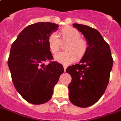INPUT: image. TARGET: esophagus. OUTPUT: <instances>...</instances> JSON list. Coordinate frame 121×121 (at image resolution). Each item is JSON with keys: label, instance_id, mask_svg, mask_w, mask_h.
I'll list each match as a JSON object with an SVG mask.
<instances>
[{"label": "esophagus", "instance_id": "obj_1", "mask_svg": "<svg viewBox=\"0 0 121 121\" xmlns=\"http://www.w3.org/2000/svg\"><path fill=\"white\" fill-rule=\"evenodd\" d=\"M63 68H64V70H65H65H66V69L67 68V65H63Z\"/></svg>", "mask_w": 121, "mask_h": 121}]
</instances>
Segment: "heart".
<instances>
[{"mask_svg": "<svg viewBox=\"0 0 121 121\" xmlns=\"http://www.w3.org/2000/svg\"><path fill=\"white\" fill-rule=\"evenodd\" d=\"M60 39L56 34L52 33L48 37L47 43L49 50L55 54L61 48V43H66L64 49L66 51L57 54L54 60L63 64H69L76 60H82L88 51V42L81 38V34L76 29L70 26L64 27L60 31Z\"/></svg>", "mask_w": 121, "mask_h": 121, "instance_id": "obj_1", "label": "heart"}]
</instances>
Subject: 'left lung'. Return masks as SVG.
<instances>
[{
  "instance_id": "8db88e82",
  "label": "left lung",
  "mask_w": 121,
  "mask_h": 121,
  "mask_svg": "<svg viewBox=\"0 0 121 121\" xmlns=\"http://www.w3.org/2000/svg\"><path fill=\"white\" fill-rule=\"evenodd\" d=\"M88 42V49L78 64L68 67L72 77L69 96L73 104L81 108L92 106L99 101L109 83L113 58L109 45L95 29L73 24Z\"/></svg>"
}]
</instances>
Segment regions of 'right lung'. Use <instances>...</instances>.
I'll list each match as a JSON object with an SVG mask.
<instances>
[{
    "label": "right lung",
    "mask_w": 121,
    "mask_h": 121,
    "mask_svg": "<svg viewBox=\"0 0 121 121\" xmlns=\"http://www.w3.org/2000/svg\"><path fill=\"white\" fill-rule=\"evenodd\" d=\"M51 22L29 25L13 43L8 67L16 90L29 103L41 104L50 100L53 88L64 72L63 65L53 61L47 39L58 29ZM50 60L45 65L44 62Z\"/></svg>",
    "instance_id": "1"
}]
</instances>
